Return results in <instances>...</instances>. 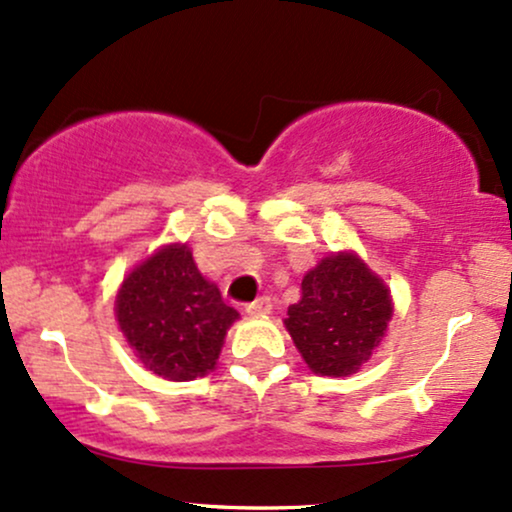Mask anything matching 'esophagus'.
Returning a JSON list of instances; mask_svg holds the SVG:
<instances>
[{
	"instance_id": "34e87169",
	"label": "esophagus",
	"mask_w": 512,
	"mask_h": 512,
	"mask_svg": "<svg viewBox=\"0 0 512 512\" xmlns=\"http://www.w3.org/2000/svg\"><path fill=\"white\" fill-rule=\"evenodd\" d=\"M245 312H248V315H269V312H272V300H269L267 295H262V298L245 305Z\"/></svg>"
}]
</instances>
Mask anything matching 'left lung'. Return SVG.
Instances as JSON below:
<instances>
[{
  "label": "left lung",
  "instance_id": "8db88e82",
  "mask_svg": "<svg viewBox=\"0 0 512 512\" xmlns=\"http://www.w3.org/2000/svg\"><path fill=\"white\" fill-rule=\"evenodd\" d=\"M300 288L283 324L307 367L322 377L355 374L393 317L386 283L355 252H338L310 269Z\"/></svg>",
  "mask_w": 512,
  "mask_h": 512
}]
</instances>
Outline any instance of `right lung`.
<instances>
[{
  "label": "right lung",
  "instance_id": "1",
  "mask_svg": "<svg viewBox=\"0 0 512 512\" xmlns=\"http://www.w3.org/2000/svg\"><path fill=\"white\" fill-rule=\"evenodd\" d=\"M116 319L145 369L169 381H190L217 365L238 312L200 274L188 245L171 243L123 279Z\"/></svg>",
  "mask_w": 512,
  "mask_h": 512
}]
</instances>
